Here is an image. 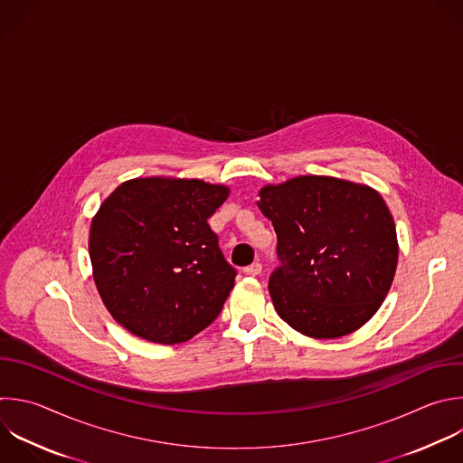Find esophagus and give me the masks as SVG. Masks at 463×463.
<instances>
[{"label":"esophagus","mask_w":463,"mask_h":463,"mask_svg":"<svg viewBox=\"0 0 463 463\" xmlns=\"http://www.w3.org/2000/svg\"><path fill=\"white\" fill-rule=\"evenodd\" d=\"M243 272L245 274H249V276H258L260 272H261V263H258V261H254V263H250V265H247L245 269H243Z\"/></svg>","instance_id":"34e87169"}]
</instances>
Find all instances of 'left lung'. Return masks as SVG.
I'll use <instances>...</instances> for the list:
<instances>
[{
    "instance_id": "left-lung-1",
    "label": "left lung",
    "mask_w": 463,
    "mask_h": 463,
    "mask_svg": "<svg viewBox=\"0 0 463 463\" xmlns=\"http://www.w3.org/2000/svg\"><path fill=\"white\" fill-rule=\"evenodd\" d=\"M279 267L269 278L274 309L298 333L340 338L369 322L398 263L394 220L371 187L298 176L260 191Z\"/></svg>"
}]
</instances>
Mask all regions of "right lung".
Segmentation results:
<instances>
[{
    "mask_svg": "<svg viewBox=\"0 0 463 463\" xmlns=\"http://www.w3.org/2000/svg\"><path fill=\"white\" fill-rule=\"evenodd\" d=\"M225 185L180 178L121 184L90 223L98 292L112 318L146 342L175 345L209 327L234 287L207 220Z\"/></svg>",
    "mask_w": 463,
    "mask_h": 463,
    "instance_id": "1",
    "label": "right lung"
}]
</instances>
